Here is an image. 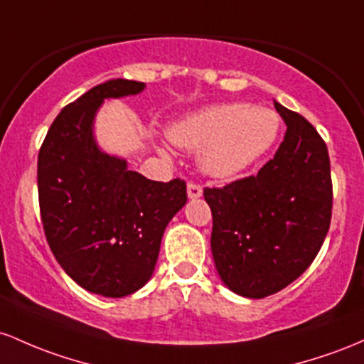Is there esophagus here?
<instances>
[{"mask_svg":"<svg viewBox=\"0 0 364 364\" xmlns=\"http://www.w3.org/2000/svg\"><path fill=\"white\" fill-rule=\"evenodd\" d=\"M187 196L189 199H199L203 196V189L196 183H187Z\"/></svg>","mask_w":364,"mask_h":364,"instance_id":"34e87169","label":"esophagus"}]
</instances>
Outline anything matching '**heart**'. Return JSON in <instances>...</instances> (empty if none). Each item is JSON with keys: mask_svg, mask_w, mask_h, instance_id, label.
I'll return each mask as SVG.
<instances>
[{"mask_svg": "<svg viewBox=\"0 0 364 364\" xmlns=\"http://www.w3.org/2000/svg\"><path fill=\"white\" fill-rule=\"evenodd\" d=\"M279 134L275 112L246 103L206 106L166 129L178 148L201 149L199 166L215 178L234 177L255 165L273 148Z\"/></svg>", "mask_w": 364, "mask_h": 364, "instance_id": "obj_1", "label": "heart"}]
</instances>
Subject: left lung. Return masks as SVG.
Segmentation results:
<instances>
[{
  "label": "left lung",
  "mask_w": 364,
  "mask_h": 364,
  "mask_svg": "<svg viewBox=\"0 0 364 364\" xmlns=\"http://www.w3.org/2000/svg\"><path fill=\"white\" fill-rule=\"evenodd\" d=\"M273 105L287 125L275 156L255 177L204 189L216 272L232 292L249 299L272 296L303 275L332 218L323 139L299 113Z\"/></svg>",
  "instance_id": "obj_1"
}]
</instances>
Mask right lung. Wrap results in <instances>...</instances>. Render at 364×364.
Here are the masks:
<instances>
[{"mask_svg": "<svg viewBox=\"0 0 364 364\" xmlns=\"http://www.w3.org/2000/svg\"><path fill=\"white\" fill-rule=\"evenodd\" d=\"M144 82L112 79L65 106L38 158L44 234L60 267L85 291L125 297L148 284L170 220L187 203L186 182L149 181L97 144L106 100L136 96Z\"/></svg>", "mask_w": 364, "mask_h": 364, "instance_id": "1", "label": "right lung"}]
</instances>
